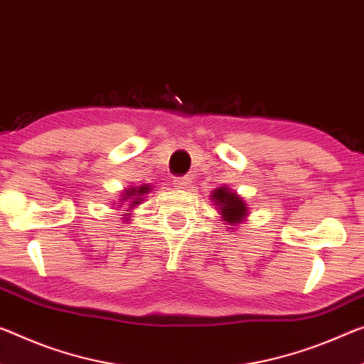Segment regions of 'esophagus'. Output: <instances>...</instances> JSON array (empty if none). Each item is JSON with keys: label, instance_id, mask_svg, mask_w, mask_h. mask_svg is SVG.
<instances>
[{"label": "esophagus", "instance_id": "esophagus-1", "mask_svg": "<svg viewBox=\"0 0 364 364\" xmlns=\"http://www.w3.org/2000/svg\"><path fill=\"white\" fill-rule=\"evenodd\" d=\"M193 178H189V176H181V178H176L175 180V188L176 189H181V191H184V189H189L191 188V181Z\"/></svg>", "mask_w": 364, "mask_h": 364}]
</instances>
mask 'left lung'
I'll use <instances>...</instances> for the list:
<instances>
[{"label":"left lung","mask_w":364,"mask_h":364,"mask_svg":"<svg viewBox=\"0 0 364 364\" xmlns=\"http://www.w3.org/2000/svg\"><path fill=\"white\" fill-rule=\"evenodd\" d=\"M210 199L215 205L220 220L228 225V230H235L240 223H243L250 215V207L245 203L238 193L232 191L227 186H218L210 193Z\"/></svg>","instance_id":"1"}]
</instances>
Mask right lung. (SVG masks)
Here are the masks:
<instances>
[{
  "label": "right lung",
  "mask_w": 364,
  "mask_h": 364,
  "mask_svg": "<svg viewBox=\"0 0 364 364\" xmlns=\"http://www.w3.org/2000/svg\"><path fill=\"white\" fill-rule=\"evenodd\" d=\"M151 191H152L151 184H142V186H129V188H126L123 193H121L118 204H119V207H123L124 203H128V210H126L124 213H129L132 209H136L137 205L142 204L144 196L149 194Z\"/></svg>",
  "instance_id": "add662e5"
}]
</instances>
